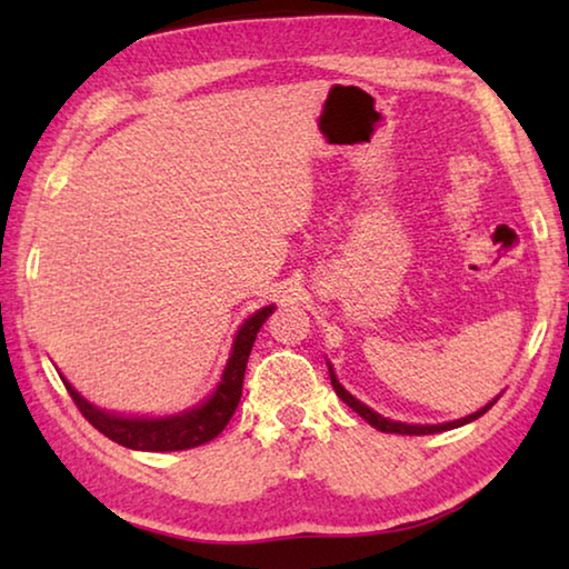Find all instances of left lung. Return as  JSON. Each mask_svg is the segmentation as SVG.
Segmentation results:
<instances>
[{"mask_svg":"<svg viewBox=\"0 0 569 569\" xmlns=\"http://www.w3.org/2000/svg\"><path fill=\"white\" fill-rule=\"evenodd\" d=\"M331 371V369H329ZM331 383H333V391L339 393L341 397V401L346 403V407H351L356 413H359L361 419H366L371 423L373 429H379V431H387V435H409V437H421V435H437V431H447V429H457V427H461V423H469V421H475V419H479L481 413H485L487 409H492V403H487L485 409H479L477 413H471V417H465V419H459V421H449V423H437V427H413V423H399V421H389V419H383V417H379L377 411H371L369 407H363L361 401H356L349 391H346L339 381H336V377H333V371H331Z\"/></svg>","mask_w":569,"mask_h":569,"instance_id":"8db88e82","label":"left lung"}]
</instances>
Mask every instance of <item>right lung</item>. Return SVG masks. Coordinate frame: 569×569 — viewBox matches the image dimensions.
Listing matches in <instances>:
<instances>
[{"mask_svg":"<svg viewBox=\"0 0 569 569\" xmlns=\"http://www.w3.org/2000/svg\"><path fill=\"white\" fill-rule=\"evenodd\" d=\"M271 311L273 306L261 308V311L250 316V319L240 326L233 353H230V361L223 371V381H220V387L216 389L213 397L203 403V407L192 409L188 413H180V417H170V419L114 417V413H104L100 409H94L92 403L84 401L67 381L64 387L70 391L74 407L80 409L82 417L88 419L100 435L118 441L122 447L140 449V451H182V449L208 445L210 439H216L220 431L226 429V423L238 409V401L243 397V377H246V363H248L250 349H253L256 336L261 331L263 321L271 316Z\"/></svg>","mask_w":569,"mask_h":569,"instance_id":"right-lung-1","label":"right lung"}]
</instances>
